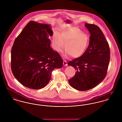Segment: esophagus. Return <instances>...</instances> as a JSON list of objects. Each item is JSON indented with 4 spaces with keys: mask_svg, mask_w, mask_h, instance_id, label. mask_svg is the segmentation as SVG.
Segmentation results:
<instances>
[{
    "mask_svg": "<svg viewBox=\"0 0 122 122\" xmlns=\"http://www.w3.org/2000/svg\"><path fill=\"white\" fill-rule=\"evenodd\" d=\"M63 65H64V66H67L68 65V64H67V62L66 61H63Z\"/></svg>",
    "mask_w": 122,
    "mask_h": 122,
    "instance_id": "obj_1",
    "label": "esophagus"
}]
</instances>
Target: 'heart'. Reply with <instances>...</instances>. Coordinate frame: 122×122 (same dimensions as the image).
Listing matches in <instances>:
<instances>
[{
	"label": "heart",
	"mask_w": 122,
	"mask_h": 122,
	"mask_svg": "<svg viewBox=\"0 0 122 122\" xmlns=\"http://www.w3.org/2000/svg\"><path fill=\"white\" fill-rule=\"evenodd\" d=\"M89 38L78 28H68L60 34L55 33L52 36V43L54 49L60 51L65 43V55L72 58H78L81 56L87 49Z\"/></svg>",
	"instance_id": "heart-1"
}]
</instances>
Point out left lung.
Wrapping results in <instances>:
<instances>
[{
	"label": "left lung",
	"instance_id": "8db88e82",
	"mask_svg": "<svg viewBox=\"0 0 122 122\" xmlns=\"http://www.w3.org/2000/svg\"><path fill=\"white\" fill-rule=\"evenodd\" d=\"M85 25L91 35L88 47L81 57L68 63L76 70L69 83L81 91L91 89L103 80L110 60L109 46L101 30L94 24Z\"/></svg>",
	"mask_w": 122,
	"mask_h": 122
}]
</instances>
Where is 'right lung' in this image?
Here are the masks:
<instances>
[{
  "label": "right lung",
  "mask_w": 122,
  "mask_h": 122,
  "mask_svg": "<svg viewBox=\"0 0 122 122\" xmlns=\"http://www.w3.org/2000/svg\"><path fill=\"white\" fill-rule=\"evenodd\" d=\"M51 26L30 21L15 39L11 50V69L23 86L32 89L45 87L55 69L63 66V60L50 46Z\"/></svg>",
  "instance_id": "obj_1"
}]
</instances>
